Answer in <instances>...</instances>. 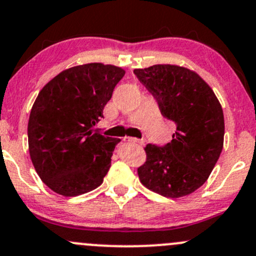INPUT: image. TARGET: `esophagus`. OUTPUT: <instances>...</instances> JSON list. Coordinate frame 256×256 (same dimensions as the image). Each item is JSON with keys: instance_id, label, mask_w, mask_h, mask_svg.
Listing matches in <instances>:
<instances>
[{"instance_id": "1", "label": "esophagus", "mask_w": 256, "mask_h": 256, "mask_svg": "<svg viewBox=\"0 0 256 256\" xmlns=\"http://www.w3.org/2000/svg\"><path fill=\"white\" fill-rule=\"evenodd\" d=\"M124 141L130 142V144H144V141H141V140H137V138H135V137H124Z\"/></svg>"}]
</instances>
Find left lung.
<instances>
[{
  "label": "left lung",
  "instance_id": "obj_1",
  "mask_svg": "<svg viewBox=\"0 0 256 256\" xmlns=\"http://www.w3.org/2000/svg\"><path fill=\"white\" fill-rule=\"evenodd\" d=\"M134 74L157 99L163 116L176 124L169 144L144 147L140 182L166 198L190 195L204 185L222 152V106L212 88L186 67L153 64Z\"/></svg>",
  "mask_w": 256,
  "mask_h": 256
}]
</instances>
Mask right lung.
Here are the masks:
<instances>
[{
    "instance_id": "1",
    "label": "right lung",
    "mask_w": 256,
    "mask_h": 256,
    "mask_svg": "<svg viewBox=\"0 0 256 256\" xmlns=\"http://www.w3.org/2000/svg\"><path fill=\"white\" fill-rule=\"evenodd\" d=\"M125 70L100 62L70 67L38 94L28 146L38 176L52 192L78 196L103 182L120 138L94 132Z\"/></svg>"
}]
</instances>
